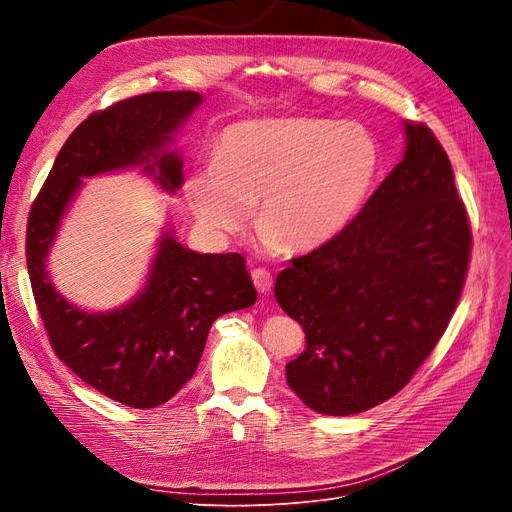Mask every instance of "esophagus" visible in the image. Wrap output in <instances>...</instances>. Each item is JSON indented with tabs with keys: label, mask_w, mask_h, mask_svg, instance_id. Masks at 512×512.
Wrapping results in <instances>:
<instances>
[{
	"label": "esophagus",
	"mask_w": 512,
	"mask_h": 512,
	"mask_svg": "<svg viewBox=\"0 0 512 512\" xmlns=\"http://www.w3.org/2000/svg\"><path fill=\"white\" fill-rule=\"evenodd\" d=\"M251 278H253L255 288H257L261 294H267V292L272 290V286H274V278H272V274L267 272V270H263V267H257V270H253Z\"/></svg>",
	"instance_id": "esophagus-1"
}]
</instances>
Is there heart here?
I'll return each instance as SVG.
<instances>
[{"instance_id":"1","label":"heart","mask_w":512,"mask_h":512,"mask_svg":"<svg viewBox=\"0 0 512 512\" xmlns=\"http://www.w3.org/2000/svg\"><path fill=\"white\" fill-rule=\"evenodd\" d=\"M380 170V147L359 124L261 118L224 128L215 157L195 166L184 191L197 220L230 236L255 224L270 249L311 251L361 209Z\"/></svg>"}]
</instances>
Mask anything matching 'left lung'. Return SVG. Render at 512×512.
Listing matches in <instances>:
<instances>
[{"instance_id":"1","label":"left lung","mask_w":512,"mask_h":512,"mask_svg":"<svg viewBox=\"0 0 512 512\" xmlns=\"http://www.w3.org/2000/svg\"><path fill=\"white\" fill-rule=\"evenodd\" d=\"M357 218L276 278L305 332L286 380L321 415H355L405 388L461 299L471 226L450 159L425 124Z\"/></svg>"}]
</instances>
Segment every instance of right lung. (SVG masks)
I'll list each match as a JSON object with an SVG mask.
<instances>
[{"instance_id": "right-lung-1", "label": "right lung", "mask_w": 512, "mask_h": 512, "mask_svg": "<svg viewBox=\"0 0 512 512\" xmlns=\"http://www.w3.org/2000/svg\"><path fill=\"white\" fill-rule=\"evenodd\" d=\"M201 101L195 91H159L91 114L60 149L26 226V265L51 348L80 380L132 409L168 402L197 371L213 321L257 301L245 257L201 255L166 230L137 297L93 313L53 288L47 255L83 178L143 166L164 191H178L182 159L166 147Z\"/></svg>"}]
</instances>
